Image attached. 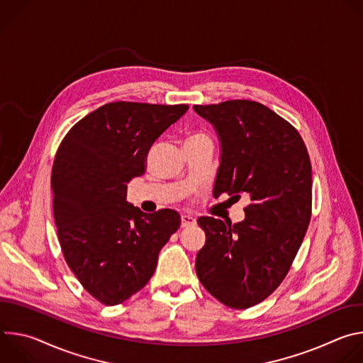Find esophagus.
I'll list each match as a JSON object with an SVG mask.
<instances>
[{"label":"esophagus","instance_id":"1","mask_svg":"<svg viewBox=\"0 0 363 363\" xmlns=\"http://www.w3.org/2000/svg\"><path fill=\"white\" fill-rule=\"evenodd\" d=\"M195 224H196V220L192 216L185 214V216L181 217V227L182 228H186V227H191V225H195Z\"/></svg>","mask_w":363,"mask_h":363}]
</instances>
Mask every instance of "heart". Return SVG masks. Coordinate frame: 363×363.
I'll return each mask as SVG.
<instances>
[{"mask_svg": "<svg viewBox=\"0 0 363 363\" xmlns=\"http://www.w3.org/2000/svg\"><path fill=\"white\" fill-rule=\"evenodd\" d=\"M195 140H211V139L208 135H206L205 132H201V130L191 132L185 138V142H195Z\"/></svg>", "mask_w": 363, "mask_h": 363, "instance_id": "1", "label": "heart"}]
</instances>
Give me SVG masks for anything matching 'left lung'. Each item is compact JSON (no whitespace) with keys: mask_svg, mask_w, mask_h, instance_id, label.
Listing matches in <instances>:
<instances>
[{"mask_svg":"<svg viewBox=\"0 0 363 363\" xmlns=\"http://www.w3.org/2000/svg\"><path fill=\"white\" fill-rule=\"evenodd\" d=\"M221 140L214 196L250 203L231 224L198 218L205 245L195 270L202 286L231 308L267 298L284 280L312 216V164L297 129L254 100L195 105Z\"/></svg>","mask_w":363,"mask_h":363,"instance_id":"left-lung-1","label":"left lung"}]
</instances>
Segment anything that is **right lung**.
I'll return each mask as SVG.
<instances>
[{"instance_id": "add662e5", "label": "right lung", "mask_w": 363, "mask_h": 363, "mask_svg": "<svg viewBox=\"0 0 363 363\" xmlns=\"http://www.w3.org/2000/svg\"><path fill=\"white\" fill-rule=\"evenodd\" d=\"M186 111L108 103L79 121L57 149L51 191L60 247L77 280L103 304H121L145 287L181 225L174 210L142 213L126 201V188L145 174L152 143Z\"/></svg>"}]
</instances>
